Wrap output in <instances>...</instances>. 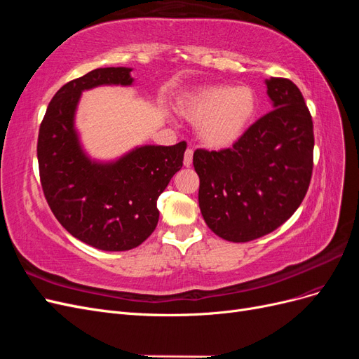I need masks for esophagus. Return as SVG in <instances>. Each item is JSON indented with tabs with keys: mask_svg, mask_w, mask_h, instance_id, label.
<instances>
[{
	"mask_svg": "<svg viewBox=\"0 0 359 359\" xmlns=\"http://www.w3.org/2000/svg\"><path fill=\"white\" fill-rule=\"evenodd\" d=\"M191 163H193V149L189 148V149L186 151V154H184V166L190 168Z\"/></svg>",
	"mask_w": 359,
	"mask_h": 359,
	"instance_id": "esophagus-1",
	"label": "esophagus"
}]
</instances>
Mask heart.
Masks as SVG:
<instances>
[{
    "label": "heart",
    "instance_id": "b5f03b06",
    "mask_svg": "<svg viewBox=\"0 0 359 359\" xmlns=\"http://www.w3.org/2000/svg\"><path fill=\"white\" fill-rule=\"evenodd\" d=\"M257 99L250 86L208 85L186 94L180 114L198 124L202 142L215 149L229 148L247 132L256 114Z\"/></svg>",
    "mask_w": 359,
    "mask_h": 359
}]
</instances>
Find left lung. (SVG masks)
Masks as SVG:
<instances>
[{"label": "left lung", "mask_w": 359, "mask_h": 359, "mask_svg": "<svg viewBox=\"0 0 359 359\" xmlns=\"http://www.w3.org/2000/svg\"><path fill=\"white\" fill-rule=\"evenodd\" d=\"M273 111L220 151L196 149L199 206L205 223L226 241L247 243L276 231L298 210L313 172V121L298 86L265 81Z\"/></svg>", "instance_id": "8db88e82"}]
</instances>
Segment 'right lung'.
<instances>
[{
	"label": "right lung",
	"instance_id": "add662e5",
	"mask_svg": "<svg viewBox=\"0 0 359 359\" xmlns=\"http://www.w3.org/2000/svg\"><path fill=\"white\" fill-rule=\"evenodd\" d=\"M128 67H104L67 82L50 100L40 124V182L53 215L69 233L104 252L142 244L158 222L157 199L182 168L187 144L144 145L115 161L85 154L74 114L81 94L100 85H132Z\"/></svg>",
	"mask_w": 359,
	"mask_h": 359
}]
</instances>
